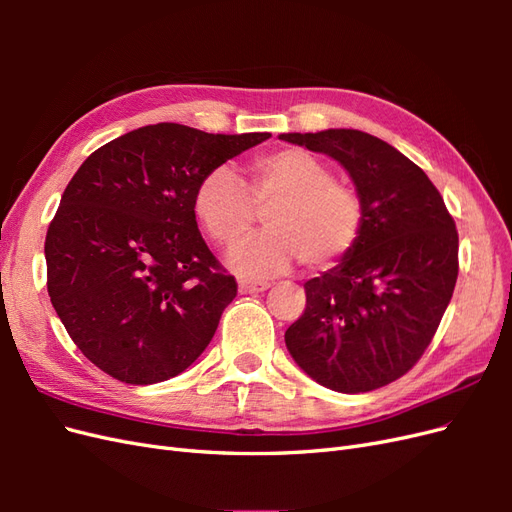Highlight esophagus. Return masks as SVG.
<instances>
[{"instance_id": "obj_1", "label": "esophagus", "mask_w": 512, "mask_h": 512, "mask_svg": "<svg viewBox=\"0 0 512 512\" xmlns=\"http://www.w3.org/2000/svg\"><path fill=\"white\" fill-rule=\"evenodd\" d=\"M265 290H269L267 282H250V280L239 282V292L241 294H254V292H265Z\"/></svg>"}]
</instances>
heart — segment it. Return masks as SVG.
Segmentation results:
<instances>
[{
  "label": "heart",
  "mask_w": 512,
  "mask_h": 512,
  "mask_svg": "<svg viewBox=\"0 0 512 512\" xmlns=\"http://www.w3.org/2000/svg\"><path fill=\"white\" fill-rule=\"evenodd\" d=\"M196 220L226 250L252 235L265 213L267 235L230 254L241 275L273 277L303 260L309 269H329L359 243L365 203L354 185L333 179L327 162L288 147L247 164L245 185L218 166L200 177L192 196Z\"/></svg>",
  "instance_id": "b5f03b06"
}]
</instances>
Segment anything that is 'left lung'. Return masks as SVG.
I'll return each instance as SVG.
<instances>
[{
	"label": "left lung",
	"instance_id": "1",
	"mask_svg": "<svg viewBox=\"0 0 512 512\" xmlns=\"http://www.w3.org/2000/svg\"><path fill=\"white\" fill-rule=\"evenodd\" d=\"M342 164L365 203L363 235L337 267L305 282L284 339L305 374L367 393L421 359L451 303L459 237L436 185L404 153L361 130L280 134Z\"/></svg>",
	"mask_w": 512,
	"mask_h": 512
}]
</instances>
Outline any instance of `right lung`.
<instances>
[{
    "mask_svg": "<svg viewBox=\"0 0 512 512\" xmlns=\"http://www.w3.org/2000/svg\"><path fill=\"white\" fill-rule=\"evenodd\" d=\"M269 136L156 123L76 170L46 230V288L72 342L104 374L156 384L209 346L237 282L200 235L194 188Z\"/></svg>",
    "mask_w": 512,
    "mask_h": 512,
    "instance_id": "right-lung-1",
    "label": "right lung"
}]
</instances>
